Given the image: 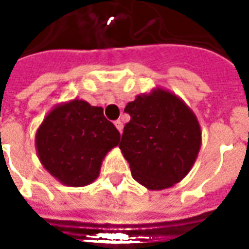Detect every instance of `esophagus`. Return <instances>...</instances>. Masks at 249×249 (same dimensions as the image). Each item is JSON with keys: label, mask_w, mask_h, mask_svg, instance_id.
Here are the masks:
<instances>
[{"label": "esophagus", "mask_w": 249, "mask_h": 249, "mask_svg": "<svg viewBox=\"0 0 249 249\" xmlns=\"http://www.w3.org/2000/svg\"><path fill=\"white\" fill-rule=\"evenodd\" d=\"M114 125H116L117 130H119L120 133H121V132H123V123H121L120 120H116V121H114Z\"/></svg>", "instance_id": "obj_1"}]
</instances>
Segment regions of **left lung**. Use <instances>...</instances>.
<instances>
[{
	"label": "left lung",
	"instance_id": "1",
	"mask_svg": "<svg viewBox=\"0 0 249 249\" xmlns=\"http://www.w3.org/2000/svg\"><path fill=\"white\" fill-rule=\"evenodd\" d=\"M120 149L132 176L149 191L180 183L197 159L201 129L193 110L175 93L155 88L126 104Z\"/></svg>",
	"mask_w": 249,
	"mask_h": 249
}]
</instances>
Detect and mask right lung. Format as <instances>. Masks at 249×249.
I'll return each instance as SVG.
<instances>
[{
	"label": "right lung",
	"mask_w": 249,
	"mask_h": 249,
	"mask_svg": "<svg viewBox=\"0 0 249 249\" xmlns=\"http://www.w3.org/2000/svg\"><path fill=\"white\" fill-rule=\"evenodd\" d=\"M119 142V130L104 117V109L78 98L56 105L36 133L41 164L68 187L93 183L104 157Z\"/></svg>",
	"instance_id": "obj_1"
}]
</instances>
